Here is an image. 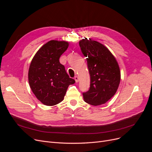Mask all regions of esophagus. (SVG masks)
Segmentation results:
<instances>
[{
	"mask_svg": "<svg viewBox=\"0 0 152 152\" xmlns=\"http://www.w3.org/2000/svg\"><path fill=\"white\" fill-rule=\"evenodd\" d=\"M75 80L76 83H78V81H79V77L77 76H76L75 77Z\"/></svg>",
	"mask_w": 152,
	"mask_h": 152,
	"instance_id": "obj_1",
	"label": "esophagus"
}]
</instances>
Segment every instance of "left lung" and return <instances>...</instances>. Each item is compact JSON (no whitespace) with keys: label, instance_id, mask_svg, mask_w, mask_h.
Returning a JSON list of instances; mask_svg holds the SVG:
<instances>
[{"label":"left lung","instance_id":"obj_1","mask_svg":"<svg viewBox=\"0 0 152 152\" xmlns=\"http://www.w3.org/2000/svg\"><path fill=\"white\" fill-rule=\"evenodd\" d=\"M79 44L87 57L91 77L89 89L83 93L84 100L94 106L104 104L115 94L120 83L118 64L107 48L97 41L85 38Z\"/></svg>","mask_w":152,"mask_h":152}]
</instances>
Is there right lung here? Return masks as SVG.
<instances>
[{
	"mask_svg": "<svg viewBox=\"0 0 152 152\" xmlns=\"http://www.w3.org/2000/svg\"><path fill=\"white\" fill-rule=\"evenodd\" d=\"M68 45L65 41L48 42L37 52L30 64V87L37 99L45 105L53 106L61 102L68 86L75 83L59 61Z\"/></svg>",
	"mask_w": 152,
	"mask_h": 152,
	"instance_id": "1",
	"label": "right lung"
}]
</instances>
